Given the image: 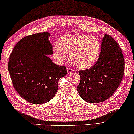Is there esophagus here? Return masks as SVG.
Instances as JSON below:
<instances>
[{"label": "esophagus", "instance_id": "34e87169", "mask_svg": "<svg viewBox=\"0 0 134 134\" xmlns=\"http://www.w3.org/2000/svg\"><path fill=\"white\" fill-rule=\"evenodd\" d=\"M73 71H74L73 69H72V68H67L68 74H71Z\"/></svg>", "mask_w": 134, "mask_h": 134}]
</instances>
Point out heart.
<instances>
[{"label":"heart","instance_id":"obj_1","mask_svg":"<svg viewBox=\"0 0 134 134\" xmlns=\"http://www.w3.org/2000/svg\"><path fill=\"white\" fill-rule=\"evenodd\" d=\"M100 43L95 37L85 34H66L59 38L53 49V55L59 63L64 62L66 53L74 66L80 69L91 68L97 61Z\"/></svg>","mask_w":134,"mask_h":134}]
</instances>
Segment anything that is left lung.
Here are the masks:
<instances>
[{
	"mask_svg": "<svg viewBox=\"0 0 134 134\" xmlns=\"http://www.w3.org/2000/svg\"><path fill=\"white\" fill-rule=\"evenodd\" d=\"M124 69V55L119 44L109 35L104 34L95 65L78 71L81 81L77 90L81 97L91 103L108 99L119 86Z\"/></svg>",
	"mask_w": 134,
	"mask_h": 134,
	"instance_id": "left-lung-1",
	"label": "left lung"
}]
</instances>
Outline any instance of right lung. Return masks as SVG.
Listing matches in <instances>:
<instances>
[{
  "label": "right lung",
  "mask_w": 134,
  "mask_h": 134,
  "mask_svg": "<svg viewBox=\"0 0 134 134\" xmlns=\"http://www.w3.org/2000/svg\"><path fill=\"white\" fill-rule=\"evenodd\" d=\"M48 32L30 35L18 43L8 62L13 86L24 100L32 104L51 100L58 91V81L67 74L65 66L56 65Z\"/></svg>",
  "instance_id": "add662e5"
}]
</instances>
